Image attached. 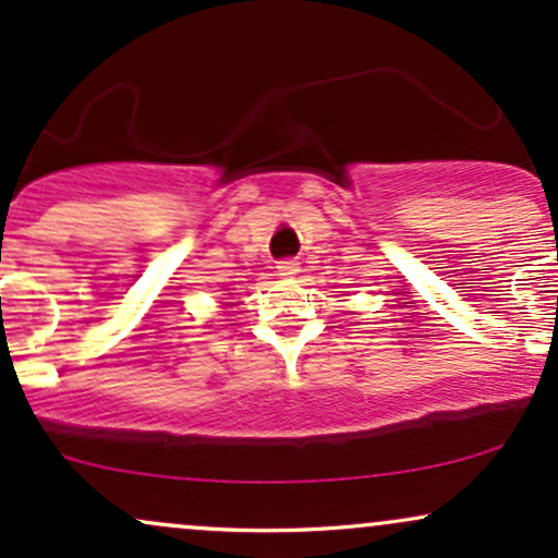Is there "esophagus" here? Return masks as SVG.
<instances>
[{"label": "esophagus", "instance_id": "1", "mask_svg": "<svg viewBox=\"0 0 558 558\" xmlns=\"http://www.w3.org/2000/svg\"><path fill=\"white\" fill-rule=\"evenodd\" d=\"M278 272H280V275H296V272H299V262L291 259V257L280 259V262H278Z\"/></svg>", "mask_w": 558, "mask_h": 558}]
</instances>
